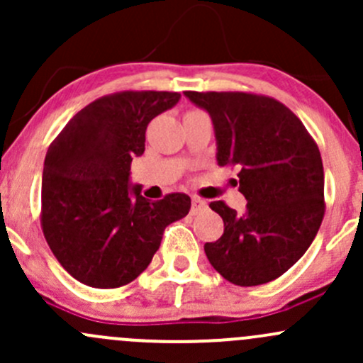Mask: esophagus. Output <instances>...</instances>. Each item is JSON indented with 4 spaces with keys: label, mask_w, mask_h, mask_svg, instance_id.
<instances>
[{
    "label": "esophagus",
    "mask_w": 363,
    "mask_h": 363,
    "mask_svg": "<svg viewBox=\"0 0 363 363\" xmlns=\"http://www.w3.org/2000/svg\"><path fill=\"white\" fill-rule=\"evenodd\" d=\"M206 208H208V202L202 201V199H199V197H192V208H190V213L197 214Z\"/></svg>",
    "instance_id": "esophagus-1"
}]
</instances>
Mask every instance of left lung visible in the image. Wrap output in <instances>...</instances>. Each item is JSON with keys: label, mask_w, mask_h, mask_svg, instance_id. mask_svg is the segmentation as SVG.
<instances>
[{"label": "left lung", "mask_w": 363, "mask_h": 363, "mask_svg": "<svg viewBox=\"0 0 363 363\" xmlns=\"http://www.w3.org/2000/svg\"><path fill=\"white\" fill-rule=\"evenodd\" d=\"M211 116L220 166L237 167L247 209L209 204L223 235L206 242L209 263L228 282L251 287L286 274L313 242L325 213L317 142L298 116L272 96L245 91H185Z\"/></svg>", "instance_id": "obj_1"}]
</instances>
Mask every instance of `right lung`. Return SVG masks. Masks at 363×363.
I'll return each instance as SVG.
<instances>
[{
    "label": "right lung",
    "mask_w": 363,
    "mask_h": 363,
    "mask_svg": "<svg viewBox=\"0 0 363 363\" xmlns=\"http://www.w3.org/2000/svg\"><path fill=\"white\" fill-rule=\"evenodd\" d=\"M180 100L177 91H118L81 108L50 143L43 167L41 228L58 263L81 284L126 286L145 270L164 228L186 216L190 197L161 201L130 185L147 126Z\"/></svg>",
    "instance_id": "1"
}]
</instances>
